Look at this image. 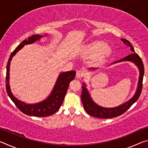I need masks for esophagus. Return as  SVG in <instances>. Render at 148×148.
I'll return each mask as SVG.
<instances>
[{"label":"esophagus","mask_w":148,"mask_h":148,"mask_svg":"<svg viewBox=\"0 0 148 148\" xmlns=\"http://www.w3.org/2000/svg\"><path fill=\"white\" fill-rule=\"evenodd\" d=\"M84 72L82 70H77L76 72V77L77 78H81L84 76Z\"/></svg>","instance_id":"1"}]
</instances>
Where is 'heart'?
Returning a JSON list of instances; mask_svg holds the SVG:
<instances>
[{"mask_svg":"<svg viewBox=\"0 0 148 148\" xmlns=\"http://www.w3.org/2000/svg\"><path fill=\"white\" fill-rule=\"evenodd\" d=\"M110 51V47L101 42H95L86 47L87 53L94 57L104 56L108 53Z\"/></svg>","mask_w":148,"mask_h":148,"instance_id":"b5f03b06","label":"heart"}]
</instances>
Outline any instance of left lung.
Listing matches in <instances>:
<instances>
[{"label": "left lung", "mask_w": 148, "mask_h": 148, "mask_svg": "<svg viewBox=\"0 0 148 148\" xmlns=\"http://www.w3.org/2000/svg\"><path fill=\"white\" fill-rule=\"evenodd\" d=\"M121 41L123 42V43L129 47L131 48V51L133 53L129 55L127 57H124L122 59H120L119 61H115L112 64L117 63L119 62L122 61H131L136 65L140 71V76H139V80L138 83V86L136 89V93L132 97L125 103L122 104L121 105L114 108H104L101 106H99L98 104H95L91 98V96L89 93L86 87V84H83L84 86H82V93L81 95V99L82 103L84 105V108L86 112L90 116H93L95 117H99V118H104V119H108L112 118L117 116H119L120 115L124 114L127 110H128L130 107L138 99L140 94H141L142 90V82H143V77L144 74V64L142 62L141 58L137 53H134V47L132 46L131 42L126 39L121 38ZM91 70H95V68L91 67Z\"/></svg>", "instance_id": "obj_1"}]
</instances>
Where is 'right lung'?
I'll return each instance as SVG.
<instances>
[{
  "mask_svg": "<svg viewBox=\"0 0 148 148\" xmlns=\"http://www.w3.org/2000/svg\"><path fill=\"white\" fill-rule=\"evenodd\" d=\"M45 36V35H44ZM44 36L40 34H34L29 37L17 46L14 51L11 53L9 57L8 63L6 66V89L10 98L11 99L14 103L16 104L20 111L25 114L31 116L36 117H46L53 114L58 110L62 105L64 101V97L68 90L69 84L76 76V71H69L62 72L57 78L56 84L53 87V91L51 94L44 101L36 104H26L15 97L12 93L10 87L9 86L10 78V66L12 57L18 51H19L25 45L31 44L42 38Z\"/></svg>",
  "mask_w": 148,
  "mask_h": 148,
  "instance_id": "1",
  "label": "right lung"
}]
</instances>
